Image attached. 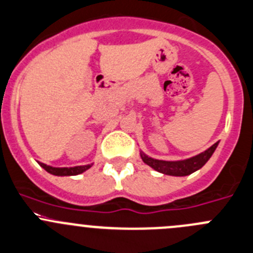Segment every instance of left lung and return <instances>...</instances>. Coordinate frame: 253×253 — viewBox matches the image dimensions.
Listing matches in <instances>:
<instances>
[{"instance_id":"8db88e82","label":"left lung","mask_w":253,"mask_h":253,"mask_svg":"<svg viewBox=\"0 0 253 253\" xmlns=\"http://www.w3.org/2000/svg\"><path fill=\"white\" fill-rule=\"evenodd\" d=\"M217 143L213 144L212 146L205 150L204 153L194 156V158L186 159V160L180 161H164V160H156V159L149 158L145 154L141 153V159L145 164L155 169L156 171L163 172L167 175H172V176H186V175L192 174L194 171L203 168L208 163L209 159L215 151Z\"/></svg>"}]
</instances>
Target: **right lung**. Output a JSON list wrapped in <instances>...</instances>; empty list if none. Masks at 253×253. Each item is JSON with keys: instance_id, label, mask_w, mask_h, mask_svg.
I'll return each instance as SVG.
<instances>
[{"instance_id": "1", "label": "right lung", "mask_w": 253, "mask_h": 253, "mask_svg": "<svg viewBox=\"0 0 253 253\" xmlns=\"http://www.w3.org/2000/svg\"><path fill=\"white\" fill-rule=\"evenodd\" d=\"M45 171H48L49 174L57 175V176H71V175H78L84 172L85 170H88L90 168V165H83V167H74V168H53L49 165L45 164H40Z\"/></svg>"}]
</instances>
